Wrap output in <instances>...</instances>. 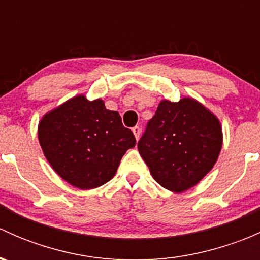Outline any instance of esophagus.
<instances>
[{
  "mask_svg": "<svg viewBox=\"0 0 260 260\" xmlns=\"http://www.w3.org/2000/svg\"><path fill=\"white\" fill-rule=\"evenodd\" d=\"M133 133H135V137L136 140H140V136H141V127L140 125H136V127H133Z\"/></svg>",
  "mask_w": 260,
  "mask_h": 260,
  "instance_id": "34e87169",
  "label": "esophagus"
}]
</instances>
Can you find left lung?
Returning a JSON list of instances; mask_svg holds the SVG:
<instances>
[{
	"mask_svg": "<svg viewBox=\"0 0 260 260\" xmlns=\"http://www.w3.org/2000/svg\"><path fill=\"white\" fill-rule=\"evenodd\" d=\"M222 145L220 122L191 98L162 101L138 141L153 179L174 192L195 186L216 162Z\"/></svg>",
	"mask_w": 260,
	"mask_h": 260,
	"instance_id": "left-lung-1",
	"label": "left lung"
}]
</instances>
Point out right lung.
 <instances>
[{"mask_svg":"<svg viewBox=\"0 0 260 260\" xmlns=\"http://www.w3.org/2000/svg\"><path fill=\"white\" fill-rule=\"evenodd\" d=\"M39 142L52 169L81 190L104 185L115 175L125 151L136 146L132 131L103 101L70 99L41 119Z\"/></svg>","mask_w":260,"mask_h":260,"instance_id":"add662e5","label":"right lung"}]
</instances>
